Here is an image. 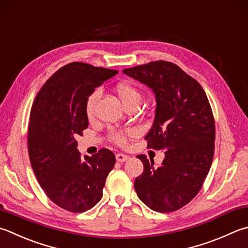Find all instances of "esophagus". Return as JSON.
I'll use <instances>...</instances> for the list:
<instances>
[{
	"label": "esophagus",
	"instance_id": "esophagus-1",
	"mask_svg": "<svg viewBox=\"0 0 248 248\" xmlns=\"http://www.w3.org/2000/svg\"><path fill=\"white\" fill-rule=\"evenodd\" d=\"M115 157H116V161L120 162V163H123L125 161H127L129 158L127 155H126V154H123V153H118L115 155Z\"/></svg>",
	"mask_w": 248,
	"mask_h": 248
}]
</instances>
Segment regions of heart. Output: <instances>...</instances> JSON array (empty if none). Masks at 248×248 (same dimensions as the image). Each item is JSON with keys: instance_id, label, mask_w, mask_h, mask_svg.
<instances>
[{"instance_id": "1", "label": "heart", "mask_w": 248, "mask_h": 248, "mask_svg": "<svg viewBox=\"0 0 248 248\" xmlns=\"http://www.w3.org/2000/svg\"><path fill=\"white\" fill-rule=\"evenodd\" d=\"M116 92L121 98V100L124 105H127L129 102L133 101H141V94H140L139 91L136 87L130 85L127 83H121L116 87ZM100 98V91L97 90L94 93H92L88 97L87 102H86V113L88 116H93L94 114V111L96 108V105L98 100ZM134 134V130H126V132H116L112 135V138H113V141L119 143V144H124L126 141V137L130 136V135Z\"/></svg>"}]
</instances>
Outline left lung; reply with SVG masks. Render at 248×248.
I'll return each instance as SVG.
<instances>
[{
    "label": "left lung",
    "mask_w": 248,
    "mask_h": 248,
    "mask_svg": "<svg viewBox=\"0 0 248 248\" xmlns=\"http://www.w3.org/2000/svg\"><path fill=\"white\" fill-rule=\"evenodd\" d=\"M123 72L155 96V114L146 139L149 148L165 150L157 167L147 156H137L143 172L135 180V190L152 211H177L198 194L213 162L215 122L206 94L172 62L160 60Z\"/></svg>",
    "instance_id": "left-lung-1"
}]
</instances>
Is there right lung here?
Wrapping results in <instances>:
<instances>
[{"label": "right lung", "instance_id": "add662e5", "mask_svg": "<svg viewBox=\"0 0 248 248\" xmlns=\"http://www.w3.org/2000/svg\"><path fill=\"white\" fill-rule=\"evenodd\" d=\"M116 73L83 62L66 64L48 78L32 106L28 129L31 166L47 197L69 212H86L99 202L115 164L108 149L82 157L76 138L88 127V97Z\"/></svg>", "mask_w": 248, "mask_h": 248}]
</instances>
